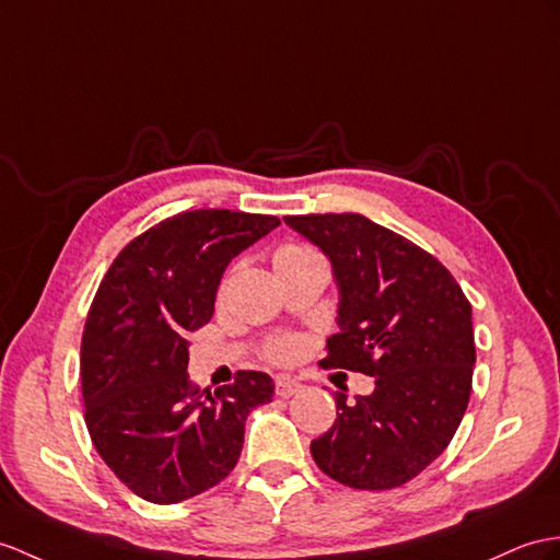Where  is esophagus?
<instances>
[{
    "mask_svg": "<svg viewBox=\"0 0 560 560\" xmlns=\"http://www.w3.org/2000/svg\"><path fill=\"white\" fill-rule=\"evenodd\" d=\"M296 392H302V385H299L296 380H292L288 375H278L276 377V394H278V397L290 399V397H294Z\"/></svg>",
    "mask_w": 560,
    "mask_h": 560,
    "instance_id": "esophagus-1",
    "label": "esophagus"
}]
</instances>
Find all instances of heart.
<instances>
[{
  "label": "heart",
  "instance_id": "b5f03b06",
  "mask_svg": "<svg viewBox=\"0 0 560 560\" xmlns=\"http://www.w3.org/2000/svg\"><path fill=\"white\" fill-rule=\"evenodd\" d=\"M320 254L304 242H284L278 247L276 256H272V264L284 266V264H302L311 261V258H318ZM304 351V342L294 335H278L266 342V359L272 363H294Z\"/></svg>",
  "mask_w": 560,
  "mask_h": 560
}]
</instances>
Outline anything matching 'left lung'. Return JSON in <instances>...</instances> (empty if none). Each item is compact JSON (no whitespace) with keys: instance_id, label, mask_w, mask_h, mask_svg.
<instances>
[{"instance_id":"left-lung-1","label":"left lung","mask_w":560,"mask_h":560,"mask_svg":"<svg viewBox=\"0 0 560 560\" xmlns=\"http://www.w3.org/2000/svg\"><path fill=\"white\" fill-rule=\"evenodd\" d=\"M330 258L339 332L323 368L375 377L311 442L316 466L353 489H394L425 470L456 434L472 389L470 302L438 258L361 213L284 215Z\"/></svg>"}]
</instances>
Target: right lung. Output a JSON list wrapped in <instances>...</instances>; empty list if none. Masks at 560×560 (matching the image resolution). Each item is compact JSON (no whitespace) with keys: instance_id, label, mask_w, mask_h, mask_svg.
<instances>
[{"instance_id":"1","label":"right lung","mask_w":560,"mask_h":560,"mask_svg":"<svg viewBox=\"0 0 560 560\" xmlns=\"http://www.w3.org/2000/svg\"><path fill=\"white\" fill-rule=\"evenodd\" d=\"M276 225L266 213H175L130 240L100 282L80 347L85 422L106 466L144 501L177 503L225 480L252 408L272 399L258 371L201 392L185 337L211 320L225 266Z\"/></svg>"}]
</instances>
